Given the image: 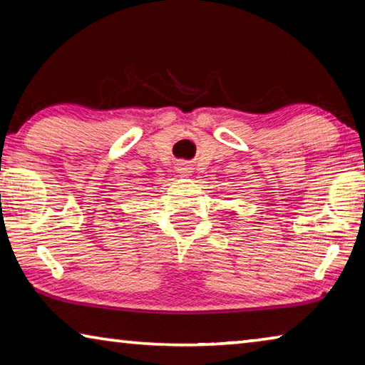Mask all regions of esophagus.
I'll use <instances>...</instances> for the list:
<instances>
[{
	"mask_svg": "<svg viewBox=\"0 0 365 365\" xmlns=\"http://www.w3.org/2000/svg\"><path fill=\"white\" fill-rule=\"evenodd\" d=\"M175 169H177V172H178V174H180L182 177H190L191 172H193V169H191L190 164H187V163H178Z\"/></svg>",
	"mask_w": 365,
	"mask_h": 365,
	"instance_id": "34e87169",
	"label": "esophagus"
}]
</instances>
